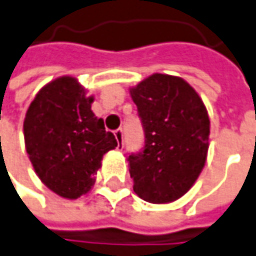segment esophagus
Segmentation results:
<instances>
[{
	"mask_svg": "<svg viewBox=\"0 0 256 256\" xmlns=\"http://www.w3.org/2000/svg\"><path fill=\"white\" fill-rule=\"evenodd\" d=\"M114 135H115V138H116V142H118V150H121L124 146V132L122 130H116L115 132H114Z\"/></svg>",
	"mask_w": 256,
	"mask_h": 256,
	"instance_id": "34e87169",
	"label": "esophagus"
}]
</instances>
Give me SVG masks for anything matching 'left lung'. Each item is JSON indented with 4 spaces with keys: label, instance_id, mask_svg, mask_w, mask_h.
<instances>
[{
    "label": "left lung",
    "instance_id": "obj_1",
    "mask_svg": "<svg viewBox=\"0 0 256 256\" xmlns=\"http://www.w3.org/2000/svg\"><path fill=\"white\" fill-rule=\"evenodd\" d=\"M145 132L144 151L128 156L134 191L168 204L191 190L206 161L210 116L198 92L180 76L152 74L130 88Z\"/></svg>",
    "mask_w": 256,
    "mask_h": 256
}]
</instances>
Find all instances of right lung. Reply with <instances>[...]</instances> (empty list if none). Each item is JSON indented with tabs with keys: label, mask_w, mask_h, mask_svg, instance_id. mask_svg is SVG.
<instances>
[{
	"label": "right lung",
	"mask_w": 256,
	"mask_h": 256,
	"mask_svg": "<svg viewBox=\"0 0 256 256\" xmlns=\"http://www.w3.org/2000/svg\"><path fill=\"white\" fill-rule=\"evenodd\" d=\"M92 102L78 80L65 75L44 85L25 114V150L35 174L66 200L91 190L102 156L118 145Z\"/></svg>",
	"instance_id": "add662e5"
}]
</instances>
